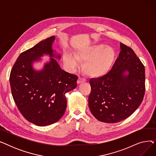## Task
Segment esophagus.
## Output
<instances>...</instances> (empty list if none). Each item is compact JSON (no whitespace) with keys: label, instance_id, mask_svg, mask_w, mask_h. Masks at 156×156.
<instances>
[{"label":"esophagus","instance_id":"34e87169","mask_svg":"<svg viewBox=\"0 0 156 156\" xmlns=\"http://www.w3.org/2000/svg\"><path fill=\"white\" fill-rule=\"evenodd\" d=\"M85 81H86V79L85 78H82V77H79L78 80H77V83L80 84V83H83V82H85Z\"/></svg>","mask_w":156,"mask_h":156}]
</instances>
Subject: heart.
<instances>
[{
    "label": "heart",
    "instance_id": "obj_1",
    "mask_svg": "<svg viewBox=\"0 0 156 156\" xmlns=\"http://www.w3.org/2000/svg\"><path fill=\"white\" fill-rule=\"evenodd\" d=\"M115 55L112 47L98 45L85 48L76 53L75 56L66 54L64 55V61L71 68L77 66L78 60L85 61L83 65L84 73L88 76L99 78L109 71Z\"/></svg>",
    "mask_w": 156,
    "mask_h": 156
}]
</instances>
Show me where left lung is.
Segmentation results:
<instances>
[{"label": "left lung", "mask_w": 156, "mask_h": 156, "mask_svg": "<svg viewBox=\"0 0 156 156\" xmlns=\"http://www.w3.org/2000/svg\"><path fill=\"white\" fill-rule=\"evenodd\" d=\"M121 51L112 69L90 80L89 108L100 121L114 123L128 118L141 104L145 92L144 66L133 49L120 43ZM129 71L125 76L123 73Z\"/></svg>", "instance_id": "8db88e82"}]
</instances>
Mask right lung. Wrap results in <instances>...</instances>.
<instances>
[{
	"label": "right lung",
	"instance_id": "add662e5",
	"mask_svg": "<svg viewBox=\"0 0 156 156\" xmlns=\"http://www.w3.org/2000/svg\"><path fill=\"white\" fill-rule=\"evenodd\" d=\"M54 36L47 38L23 52L10 73L12 95L18 109L27 121L37 126L51 125L62 118L67 105L65 94L77 85L78 76L62 70L53 58L42 71L33 69L32 62L44 54L54 56Z\"/></svg>",
	"mask_w": 156,
	"mask_h": 156
}]
</instances>
